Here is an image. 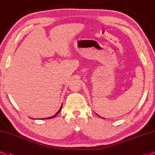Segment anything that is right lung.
<instances>
[{
    "instance_id": "add662e5",
    "label": "right lung",
    "mask_w": 155,
    "mask_h": 155,
    "mask_svg": "<svg viewBox=\"0 0 155 155\" xmlns=\"http://www.w3.org/2000/svg\"><path fill=\"white\" fill-rule=\"evenodd\" d=\"M61 107H61V108H60V109H59V110H58V112H57V113L56 114H55V115H54V116H53V117H48V118H45V119H52V118H53V117H56V115H57V114H58V113H59V112H60V110H61Z\"/></svg>"
}]
</instances>
